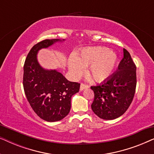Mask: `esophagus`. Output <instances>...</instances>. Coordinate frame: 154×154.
<instances>
[{
	"label": "esophagus",
	"instance_id": "obj_1",
	"mask_svg": "<svg viewBox=\"0 0 154 154\" xmlns=\"http://www.w3.org/2000/svg\"><path fill=\"white\" fill-rule=\"evenodd\" d=\"M89 88V85H86V84H84V83H81V87H80V89H81V90H83L85 89V88Z\"/></svg>",
	"mask_w": 154,
	"mask_h": 154
}]
</instances>
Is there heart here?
<instances>
[{
    "mask_svg": "<svg viewBox=\"0 0 154 154\" xmlns=\"http://www.w3.org/2000/svg\"><path fill=\"white\" fill-rule=\"evenodd\" d=\"M118 61V56L113 50L106 47H92L83 49L75 57L69 61V70L74 75L83 72L88 67L87 73L95 81H103L111 75Z\"/></svg>",
    "mask_w": 154,
    "mask_h": 154,
    "instance_id": "b5f03b06",
    "label": "heart"
}]
</instances>
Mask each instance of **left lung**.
Instances as JSON below:
<instances>
[{"instance_id": "1", "label": "left lung", "mask_w": 154, "mask_h": 154, "mask_svg": "<svg viewBox=\"0 0 154 154\" xmlns=\"http://www.w3.org/2000/svg\"><path fill=\"white\" fill-rule=\"evenodd\" d=\"M136 65L130 54L123 49V58L116 72L103 83L91 86L94 94L93 112L104 120L117 119L129 108L135 93Z\"/></svg>"}]
</instances>
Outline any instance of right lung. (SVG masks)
Here are the masks:
<instances>
[{"label":"right lung","instance_id":"obj_1","mask_svg":"<svg viewBox=\"0 0 154 154\" xmlns=\"http://www.w3.org/2000/svg\"><path fill=\"white\" fill-rule=\"evenodd\" d=\"M62 41L45 39L35 44L24 65L23 86L27 100L34 112L48 122L60 121L69 114L71 97L79 91L81 85L69 81L57 71L44 69L38 62V50Z\"/></svg>","mask_w":154,"mask_h":154}]
</instances>
